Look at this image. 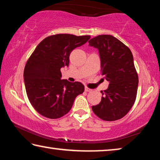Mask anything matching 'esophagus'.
Returning <instances> with one entry per match:
<instances>
[{
	"label": "esophagus",
	"mask_w": 160,
	"mask_h": 160,
	"mask_svg": "<svg viewBox=\"0 0 160 160\" xmlns=\"http://www.w3.org/2000/svg\"><path fill=\"white\" fill-rule=\"evenodd\" d=\"M85 90L86 92H92V89H90V88H87V87H85Z\"/></svg>",
	"instance_id": "1"
}]
</instances>
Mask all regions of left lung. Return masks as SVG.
I'll list each match as a JSON object with an SVG mask.
<instances>
[{
    "label": "left lung",
    "instance_id": "1",
    "mask_svg": "<svg viewBox=\"0 0 160 160\" xmlns=\"http://www.w3.org/2000/svg\"><path fill=\"white\" fill-rule=\"evenodd\" d=\"M88 42L98 49L102 74L109 82L102 92L101 102L92 109L102 120H118L127 114L136 98L138 76L133 56L129 48L112 35H99Z\"/></svg>",
    "mask_w": 160,
    "mask_h": 160
}]
</instances>
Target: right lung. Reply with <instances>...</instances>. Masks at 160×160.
Returning <instances> with one entry per match:
<instances>
[{
	"mask_svg": "<svg viewBox=\"0 0 160 160\" xmlns=\"http://www.w3.org/2000/svg\"><path fill=\"white\" fill-rule=\"evenodd\" d=\"M90 39L88 35H52L43 39L28 59L23 75L27 94L41 115L62 117L69 112L75 97L85 90L81 82L61 80V68L68 66L71 51Z\"/></svg>",
	"mask_w": 160,
	"mask_h": 160,
	"instance_id": "1",
	"label": "right lung"
}]
</instances>
